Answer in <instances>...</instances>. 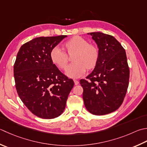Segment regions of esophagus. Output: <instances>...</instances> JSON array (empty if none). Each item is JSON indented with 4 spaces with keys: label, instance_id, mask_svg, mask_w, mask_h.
<instances>
[{
    "label": "esophagus",
    "instance_id": "1",
    "mask_svg": "<svg viewBox=\"0 0 147 147\" xmlns=\"http://www.w3.org/2000/svg\"><path fill=\"white\" fill-rule=\"evenodd\" d=\"M74 85H77L79 84V82L78 81V80H74Z\"/></svg>",
    "mask_w": 147,
    "mask_h": 147
}]
</instances>
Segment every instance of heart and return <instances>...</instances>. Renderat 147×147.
Segmentation results:
<instances>
[{
    "label": "heart",
    "instance_id": "1",
    "mask_svg": "<svg viewBox=\"0 0 147 147\" xmlns=\"http://www.w3.org/2000/svg\"><path fill=\"white\" fill-rule=\"evenodd\" d=\"M64 52L59 48L50 51L51 62L59 69L65 70L72 56L73 62L67 69L65 74L72 78H78L85 73L86 69L92 71L96 67L99 59V50L96 45L89 43L87 39L79 36L71 37L63 45Z\"/></svg>",
    "mask_w": 147,
    "mask_h": 147
}]
</instances>
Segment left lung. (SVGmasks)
Instances as JSON below:
<instances>
[{
	"label": "left lung",
	"instance_id": "left-lung-1",
	"mask_svg": "<svg viewBox=\"0 0 147 147\" xmlns=\"http://www.w3.org/2000/svg\"><path fill=\"white\" fill-rule=\"evenodd\" d=\"M99 50L98 64L94 71L82 79L83 99L87 110L96 115L110 113L124 99L129 80V67L124 48L113 36L91 32Z\"/></svg>",
	"mask_w": 147,
	"mask_h": 147
}]
</instances>
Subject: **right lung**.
Returning <instances> with one entry per match:
<instances>
[{"mask_svg": "<svg viewBox=\"0 0 147 147\" xmlns=\"http://www.w3.org/2000/svg\"><path fill=\"white\" fill-rule=\"evenodd\" d=\"M67 36L39 37L23 45L14 64L20 99L34 115L51 119L60 116L74 86L51 61L50 51Z\"/></svg>", "mask_w": 147, "mask_h": 147, "instance_id": "add662e5", "label": "right lung"}]
</instances>
